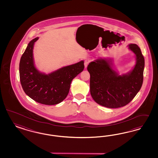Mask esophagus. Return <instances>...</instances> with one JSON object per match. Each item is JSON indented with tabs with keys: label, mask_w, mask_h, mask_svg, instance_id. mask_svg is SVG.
<instances>
[{
	"label": "esophagus",
	"mask_w": 158,
	"mask_h": 158,
	"mask_svg": "<svg viewBox=\"0 0 158 158\" xmlns=\"http://www.w3.org/2000/svg\"><path fill=\"white\" fill-rule=\"evenodd\" d=\"M90 61H91V60L89 58H87V59L85 60V63L84 64H85V68L87 67V65H89V64L90 62Z\"/></svg>",
	"instance_id": "1"
}]
</instances>
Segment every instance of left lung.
Listing matches in <instances>:
<instances>
[{
  "label": "left lung",
  "mask_w": 158,
  "mask_h": 158,
  "mask_svg": "<svg viewBox=\"0 0 158 158\" xmlns=\"http://www.w3.org/2000/svg\"><path fill=\"white\" fill-rule=\"evenodd\" d=\"M129 48L135 54L137 61L127 74L119 75L105 59H98L88 65L90 94L97 104L110 108L124 106L139 91L143 82L144 58L137 44H130Z\"/></svg>",
  "instance_id": "1"
}]
</instances>
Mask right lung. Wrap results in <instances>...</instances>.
<instances>
[{"label": "right lung", "mask_w": 158, "mask_h": 158, "mask_svg": "<svg viewBox=\"0 0 158 158\" xmlns=\"http://www.w3.org/2000/svg\"><path fill=\"white\" fill-rule=\"evenodd\" d=\"M38 37L32 40L19 62V79L25 94L37 102L56 105L68 94L73 79L83 71V61L62 67L48 75L39 72L35 67L33 48Z\"/></svg>", "instance_id": "1"}]
</instances>
